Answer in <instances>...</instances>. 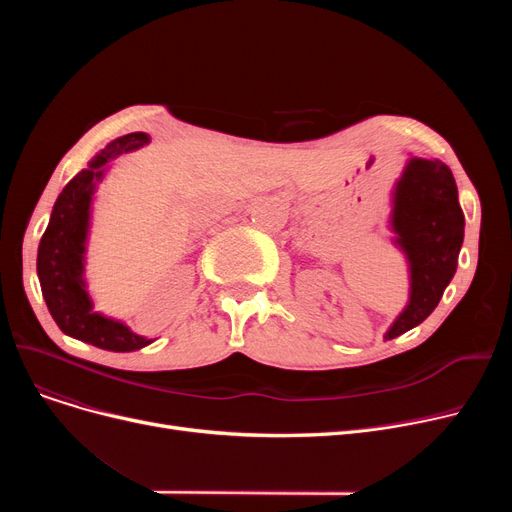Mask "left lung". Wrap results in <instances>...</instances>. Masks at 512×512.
<instances>
[{
	"mask_svg": "<svg viewBox=\"0 0 512 512\" xmlns=\"http://www.w3.org/2000/svg\"><path fill=\"white\" fill-rule=\"evenodd\" d=\"M390 226L407 255L411 274L409 305L386 338L419 326L450 284L465 236V215L450 168L438 159L411 157L392 193Z\"/></svg>",
	"mask_w": 512,
	"mask_h": 512,
	"instance_id": "obj_1",
	"label": "left lung"
}]
</instances>
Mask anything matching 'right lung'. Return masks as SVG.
<instances>
[{
	"instance_id": "1",
	"label": "right lung",
	"mask_w": 512,
	"mask_h": 512,
	"mask_svg": "<svg viewBox=\"0 0 512 512\" xmlns=\"http://www.w3.org/2000/svg\"><path fill=\"white\" fill-rule=\"evenodd\" d=\"M149 143L145 132H130L112 141L97 153L89 166L78 172L60 193L53 205L47 230L41 236L37 253V274L43 299L58 328L89 342L103 351L130 353L151 344L153 340L134 334L122 321L103 317L93 311V303L83 280L85 245L91 220V201L97 182L110 161L122 153L134 151Z\"/></svg>"
}]
</instances>
